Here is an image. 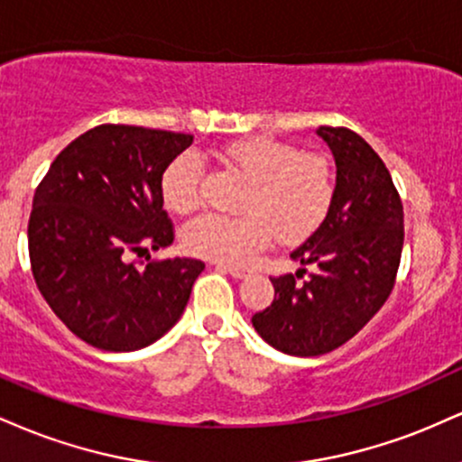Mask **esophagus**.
<instances>
[{
    "label": "esophagus",
    "instance_id": "obj_1",
    "mask_svg": "<svg viewBox=\"0 0 462 462\" xmlns=\"http://www.w3.org/2000/svg\"><path fill=\"white\" fill-rule=\"evenodd\" d=\"M215 266L219 271H226V273H230L232 277H236V280H241V277L247 275V271L241 269V266H232V264H224V263H217Z\"/></svg>",
    "mask_w": 462,
    "mask_h": 462
}]
</instances>
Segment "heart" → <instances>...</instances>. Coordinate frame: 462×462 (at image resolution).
I'll list each match as a JSON object with an SVG mask.
<instances>
[{
    "label": "heart",
    "instance_id": "heart-1",
    "mask_svg": "<svg viewBox=\"0 0 462 462\" xmlns=\"http://www.w3.org/2000/svg\"><path fill=\"white\" fill-rule=\"evenodd\" d=\"M226 165L247 178L243 215L207 213L189 221L182 247L198 258L224 264H245L280 235L299 243L312 236L329 215L336 198V176L320 152H301L294 143L269 135H245L217 152ZM204 163L187 150L161 174V198L171 213L189 215L202 207Z\"/></svg>",
    "mask_w": 462,
    "mask_h": 462
}]
</instances>
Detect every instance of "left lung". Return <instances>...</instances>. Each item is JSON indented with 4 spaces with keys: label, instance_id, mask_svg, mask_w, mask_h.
I'll use <instances>...</instances> for the list:
<instances>
[{
    "label": "left lung",
    "instance_id": "1",
    "mask_svg": "<svg viewBox=\"0 0 462 462\" xmlns=\"http://www.w3.org/2000/svg\"><path fill=\"white\" fill-rule=\"evenodd\" d=\"M336 157V198L322 226L291 254L297 275L271 277L275 299L252 322L277 351L316 357L336 351L383 308L396 284L404 243L402 199L390 170L346 126H320ZM313 266L305 282L298 277Z\"/></svg>",
    "mask_w": 462,
    "mask_h": 462
}]
</instances>
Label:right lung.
I'll list each match as a JSON object with an SVG mask.
<instances>
[{"mask_svg":"<svg viewBox=\"0 0 462 462\" xmlns=\"http://www.w3.org/2000/svg\"><path fill=\"white\" fill-rule=\"evenodd\" d=\"M193 135L98 125L55 157L36 187L27 247L36 286L79 340L101 351H137L180 319L202 260L131 254L168 247L161 174Z\"/></svg>","mask_w":462,"mask_h":462,"instance_id":"right-lung-1","label":"right lung"}]
</instances>
